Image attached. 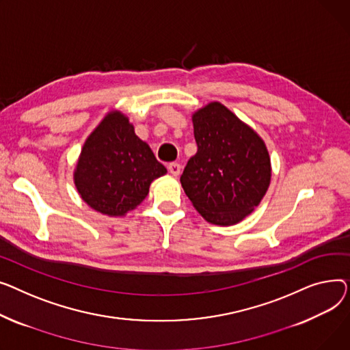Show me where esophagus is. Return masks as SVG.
I'll use <instances>...</instances> for the list:
<instances>
[{
	"instance_id": "obj_1",
	"label": "esophagus",
	"mask_w": 350,
	"mask_h": 350,
	"mask_svg": "<svg viewBox=\"0 0 350 350\" xmlns=\"http://www.w3.org/2000/svg\"><path fill=\"white\" fill-rule=\"evenodd\" d=\"M180 170H182V165L179 162H171L168 165V171L174 175V176H178L180 174Z\"/></svg>"
}]
</instances>
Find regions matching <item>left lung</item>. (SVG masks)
Segmentation results:
<instances>
[{"mask_svg": "<svg viewBox=\"0 0 350 350\" xmlns=\"http://www.w3.org/2000/svg\"><path fill=\"white\" fill-rule=\"evenodd\" d=\"M198 152L180 175L182 188L196 211L213 224L230 226L260 203L271 178L262 139L220 103L196 111Z\"/></svg>", "mask_w": 350, "mask_h": 350, "instance_id": "obj_1", "label": "left lung"}]
</instances>
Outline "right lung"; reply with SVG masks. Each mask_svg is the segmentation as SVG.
Returning <instances> with one entry per match:
<instances>
[{
  "instance_id": "obj_1",
  "label": "right lung",
  "mask_w": 350,
  "mask_h": 350,
  "mask_svg": "<svg viewBox=\"0 0 350 350\" xmlns=\"http://www.w3.org/2000/svg\"><path fill=\"white\" fill-rule=\"evenodd\" d=\"M167 168L141 141L129 118L107 114L90 134L75 171L76 188L90 208L121 216L147 198L154 179Z\"/></svg>"
}]
</instances>
